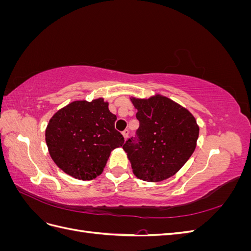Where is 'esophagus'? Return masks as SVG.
<instances>
[{
  "mask_svg": "<svg viewBox=\"0 0 251 251\" xmlns=\"http://www.w3.org/2000/svg\"><path fill=\"white\" fill-rule=\"evenodd\" d=\"M128 134H130V132H128V130H125V131L123 132V136H124V138H125L126 140V138H127Z\"/></svg>",
  "mask_w": 251,
  "mask_h": 251,
  "instance_id": "esophagus-1",
  "label": "esophagus"
}]
</instances>
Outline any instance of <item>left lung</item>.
I'll return each instance as SVG.
<instances>
[{"mask_svg":"<svg viewBox=\"0 0 251 251\" xmlns=\"http://www.w3.org/2000/svg\"><path fill=\"white\" fill-rule=\"evenodd\" d=\"M139 127L123 149L136 177L159 182L176 174L194 153L199 126L186 109L165 96L132 98Z\"/></svg>","mask_w":251,"mask_h":251,"instance_id":"left-lung-1","label":"left lung"}]
</instances>
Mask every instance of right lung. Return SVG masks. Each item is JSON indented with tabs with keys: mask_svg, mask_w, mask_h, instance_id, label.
<instances>
[{
	"mask_svg": "<svg viewBox=\"0 0 251 251\" xmlns=\"http://www.w3.org/2000/svg\"><path fill=\"white\" fill-rule=\"evenodd\" d=\"M117 117L102 98L73 101L56 112L46 128L53 161L70 176L92 180L102 173L111 151L124 146L115 130Z\"/></svg>",
	"mask_w": 251,
	"mask_h": 251,
	"instance_id": "add662e5",
	"label": "right lung"
}]
</instances>
